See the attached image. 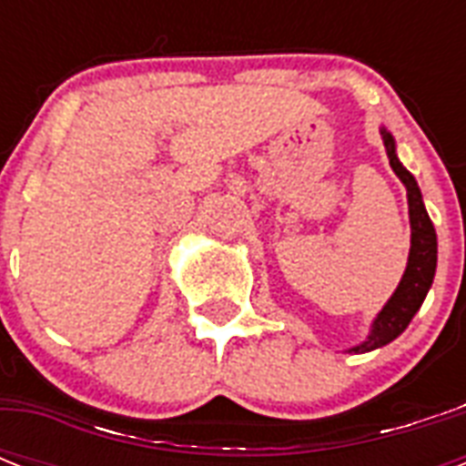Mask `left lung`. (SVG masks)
I'll use <instances>...</instances> for the list:
<instances>
[{
  "mask_svg": "<svg viewBox=\"0 0 466 466\" xmlns=\"http://www.w3.org/2000/svg\"><path fill=\"white\" fill-rule=\"evenodd\" d=\"M380 133H382L384 149H387V157H390V167L394 168V174L406 186L409 219H411V248H409V263H406L401 283L390 298V302L375 317L368 339L362 340L360 346L348 348V353H368V350L387 346V343L397 339L399 333L411 324L413 314L423 305V299H426L428 290L433 285L435 266H438V237H435V227L428 218L426 205H423L419 183L406 171L404 164L399 161L397 145H394L391 133H387L384 127Z\"/></svg>",
  "mask_w": 466,
  "mask_h": 466,
  "instance_id": "left-lung-1",
  "label": "left lung"
}]
</instances>
